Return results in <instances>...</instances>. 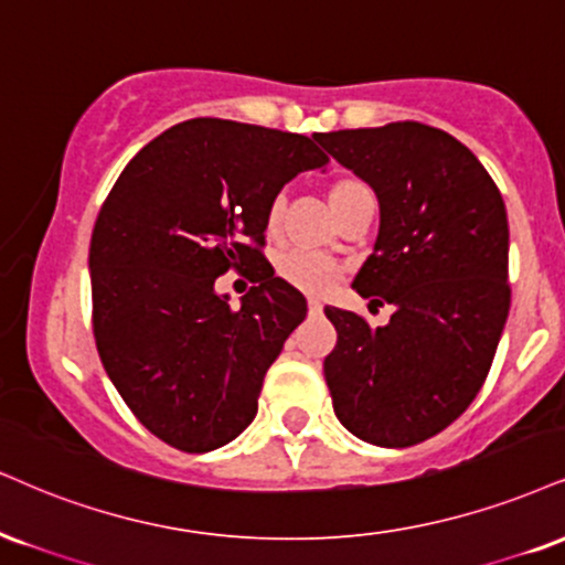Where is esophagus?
Here are the masks:
<instances>
[{"label":"esophagus","mask_w":565,"mask_h":565,"mask_svg":"<svg viewBox=\"0 0 565 565\" xmlns=\"http://www.w3.org/2000/svg\"><path fill=\"white\" fill-rule=\"evenodd\" d=\"M308 310H310V316H318V312L323 310L321 300H318V297H308Z\"/></svg>","instance_id":"esophagus-1"}]
</instances>
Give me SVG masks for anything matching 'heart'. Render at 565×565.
<instances>
[{"label":"heart","mask_w":565,"mask_h":565,"mask_svg":"<svg viewBox=\"0 0 565 565\" xmlns=\"http://www.w3.org/2000/svg\"><path fill=\"white\" fill-rule=\"evenodd\" d=\"M363 189L365 183L360 181H352V179L339 181L334 192H331V202H334L337 207L339 202H344L355 192H363ZM284 207H287V194L284 192L274 194V200L268 202V210H265V223H268V228H276L278 223H281ZM278 274L287 278L289 284H295V287H300L305 291H323L334 284L339 268L337 263L331 260V257H326L323 253L297 247L278 257Z\"/></svg>","instance_id":"heart-1"}]
</instances>
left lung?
<instances>
[{
    "mask_svg": "<svg viewBox=\"0 0 565 565\" xmlns=\"http://www.w3.org/2000/svg\"><path fill=\"white\" fill-rule=\"evenodd\" d=\"M312 139L376 192L379 236L352 289L390 302L386 326L326 308L323 360L337 418L358 439L411 447L473 403L508 310V215L492 175L439 128L397 120Z\"/></svg>",
    "mask_w": 565,
    "mask_h": 565,
    "instance_id": "left-lung-1",
    "label": "left lung"
}]
</instances>
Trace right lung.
I'll return each instance as SVG.
<instances>
[{
	"mask_svg": "<svg viewBox=\"0 0 565 565\" xmlns=\"http://www.w3.org/2000/svg\"><path fill=\"white\" fill-rule=\"evenodd\" d=\"M329 158L302 134L194 118L149 141L92 231V323L107 376L154 437L183 452L253 424L263 379L308 302L265 260V210ZM254 268L234 311L214 278Z\"/></svg>",
	"mask_w": 565,
	"mask_h": 565,
	"instance_id": "right-lung-1",
	"label": "right lung"
}]
</instances>
